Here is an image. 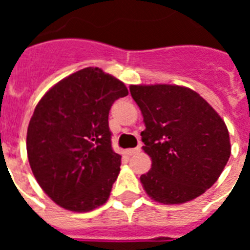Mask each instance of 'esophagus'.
<instances>
[{
    "label": "esophagus",
    "instance_id": "esophagus-1",
    "mask_svg": "<svg viewBox=\"0 0 250 250\" xmlns=\"http://www.w3.org/2000/svg\"><path fill=\"white\" fill-rule=\"evenodd\" d=\"M140 150H141L140 146L135 147V149H127V150H126V154H127V155H129V156L136 155V154H139V152H140Z\"/></svg>",
    "mask_w": 250,
    "mask_h": 250
}]
</instances>
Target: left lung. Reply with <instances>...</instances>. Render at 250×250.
<instances>
[{
    "label": "left lung",
    "instance_id": "1",
    "mask_svg": "<svg viewBox=\"0 0 250 250\" xmlns=\"http://www.w3.org/2000/svg\"><path fill=\"white\" fill-rule=\"evenodd\" d=\"M145 127L144 151L151 169L140 176L147 195L182 204L205 193L230 156L227 125L199 94L176 85H131Z\"/></svg>",
    "mask_w": 250,
    "mask_h": 250
}]
</instances>
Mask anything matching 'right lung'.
Segmentation results:
<instances>
[{
  "label": "right lung",
  "mask_w": 250,
  "mask_h": 250,
  "mask_svg": "<svg viewBox=\"0 0 250 250\" xmlns=\"http://www.w3.org/2000/svg\"><path fill=\"white\" fill-rule=\"evenodd\" d=\"M127 94L118 79L86 67L39 101L28 124L27 156L39 185L60 207L81 213L109 199L121 165L111 146L109 111Z\"/></svg>",
  "instance_id": "obj_1"
}]
</instances>
